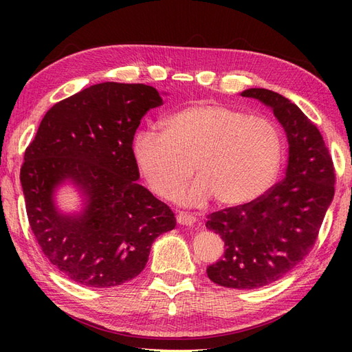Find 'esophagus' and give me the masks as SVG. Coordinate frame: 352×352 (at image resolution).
<instances>
[{
  "label": "esophagus",
  "instance_id": "34e87169",
  "mask_svg": "<svg viewBox=\"0 0 352 352\" xmlns=\"http://www.w3.org/2000/svg\"><path fill=\"white\" fill-rule=\"evenodd\" d=\"M177 222H178V226L190 227L197 222V218H195V216H192V214H188V213H178L177 214Z\"/></svg>",
  "mask_w": 352,
  "mask_h": 352
}]
</instances>
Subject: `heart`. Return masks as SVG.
<instances>
[{"label": "heart", "mask_w": 352, "mask_h": 352, "mask_svg": "<svg viewBox=\"0 0 352 352\" xmlns=\"http://www.w3.org/2000/svg\"><path fill=\"white\" fill-rule=\"evenodd\" d=\"M134 163L155 197L170 199L196 169L200 177L174 199L204 206H248L271 190L281 168L284 142L274 121L221 102H195L162 121V134L139 131ZM194 168H191V164Z\"/></svg>", "instance_id": "heart-1"}]
</instances>
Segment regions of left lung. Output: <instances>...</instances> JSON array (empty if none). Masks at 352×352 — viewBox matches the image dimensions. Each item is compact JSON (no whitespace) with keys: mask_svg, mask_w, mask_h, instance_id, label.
<instances>
[{"mask_svg":"<svg viewBox=\"0 0 352 352\" xmlns=\"http://www.w3.org/2000/svg\"><path fill=\"white\" fill-rule=\"evenodd\" d=\"M241 95L274 111L289 144L278 184L248 206L212 213L206 222L226 243L207 276L219 286L248 290L278 281L310 252L333 203L336 177L322 136L296 104L260 87Z\"/></svg>","mask_w":352,"mask_h":352,"instance_id":"1","label":"left lung"}]
</instances>
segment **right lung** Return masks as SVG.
<instances>
[{"instance_id":"add662e5","label":"right lung","mask_w":352,"mask_h":352,"mask_svg":"<svg viewBox=\"0 0 352 352\" xmlns=\"http://www.w3.org/2000/svg\"><path fill=\"white\" fill-rule=\"evenodd\" d=\"M160 104L151 86L94 85L54 104L27 148L21 184L30 227L69 280L98 289L130 281L155 239L175 228L170 208L138 183L131 151L142 116ZM65 185L79 193L77 211L58 206Z\"/></svg>"}]
</instances>
